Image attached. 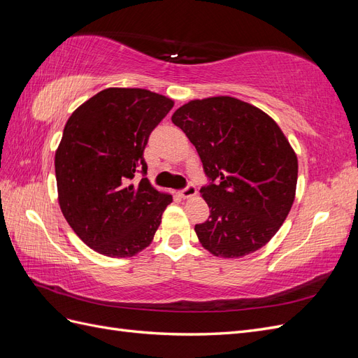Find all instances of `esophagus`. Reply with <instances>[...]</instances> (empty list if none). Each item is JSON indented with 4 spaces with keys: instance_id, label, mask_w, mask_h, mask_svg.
Returning a JSON list of instances; mask_svg holds the SVG:
<instances>
[{
    "instance_id": "esophagus-1",
    "label": "esophagus",
    "mask_w": 358,
    "mask_h": 358,
    "mask_svg": "<svg viewBox=\"0 0 358 358\" xmlns=\"http://www.w3.org/2000/svg\"><path fill=\"white\" fill-rule=\"evenodd\" d=\"M196 194H197V187L194 185L192 182L188 183V185H187L185 188H182V189L179 191V196H180L182 199H189V197H192V196H196Z\"/></svg>"
}]
</instances>
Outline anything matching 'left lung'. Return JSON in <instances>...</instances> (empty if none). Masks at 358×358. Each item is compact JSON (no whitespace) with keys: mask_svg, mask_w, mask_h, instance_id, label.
Segmentation results:
<instances>
[{"mask_svg":"<svg viewBox=\"0 0 358 358\" xmlns=\"http://www.w3.org/2000/svg\"><path fill=\"white\" fill-rule=\"evenodd\" d=\"M171 121L196 146L208 183L209 220L196 224L216 257L239 258L264 246L294 201L297 157L272 117L231 96L194 100Z\"/></svg>","mask_w":358,"mask_h":358,"instance_id":"left-lung-1","label":"left lung"}]
</instances>
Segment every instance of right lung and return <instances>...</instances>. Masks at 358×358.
Here are the masks:
<instances>
[{
    "label": "right lung",
    "mask_w": 358,
    "mask_h": 358,
    "mask_svg": "<svg viewBox=\"0 0 358 358\" xmlns=\"http://www.w3.org/2000/svg\"><path fill=\"white\" fill-rule=\"evenodd\" d=\"M171 107L167 96L148 90L109 88L69 117L55 154L59 206L99 254L133 257L154 239L173 199L145 178L143 150Z\"/></svg>",
    "instance_id": "right-lung-1"
}]
</instances>
